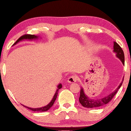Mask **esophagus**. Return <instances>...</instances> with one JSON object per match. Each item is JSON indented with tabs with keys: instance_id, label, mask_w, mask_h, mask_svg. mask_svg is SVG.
Wrapping results in <instances>:
<instances>
[{
	"instance_id": "esophagus-1",
	"label": "esophagus",
	"mask_w": 131,
	"mask_h": 131,
	"mask_svg": "<svg viewBox=\"0 0 131 131\" xmlns=\"http://www.w3.org/2000/svg\"><path fill=\"white\" fill-rule=\"evenodd\" d=\"M77 79H78L77 76H76L75 75H73V76H70V77L68 78V82L69 83H74L76 82Z\"/></svg>"
}]
</instances>
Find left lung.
Masks as SVG:
<instances>
[{
    "label": "left lung",
    "mask_w": 131,
    "mask_h": 131,
    "mask_svg": "<svg viewBox=\"0 0 131 131\" xmlns=\"http://www.w3.org/2000/svg\"><path fill=\"white\" fill-rule=\"evenodd\" d=\"M114 52H115L116 53V57L120 59L123 64H125V55H124V52L121 47L118 45L116 42H114ZM123 79L122 80V82L120 83L119 86L117 88V89L115 91H114V92L111 93V94H110L108 96L103 97L101 99H90L89 97H88L85 94L84 89L82 88H81V91H80V97L79 98V102L83 106L86 107L88 108H96V107H99L102 106L103 105H106L110 101H111V99H113V97L115 96V94H116L118 89L120 88V86H122V83H123Z\"/></svg>",
    "instance_id": "obj_1"
}]
</instances>
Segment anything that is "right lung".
<instances>
[{"label": "right lung", "mask_w": 131, "mask_h": 131, "mask_svg": "<svg viewBox=\"0 0 131 131\" xmlns=\"http://www.w3.org/2000/svg\"><path fill=\"white\" fill-rule=\"evenodd\" d=\"M38 36H35V35H30V34H25L24 35H23V36L20 37L16 41V43L14 44V45H16L17 43H18V42L20 41H22L23 40H34V39H38ZM57 91H56V93L55 95H54L53 99H52V101L50 103H49L48 105H47L46 106H43V107H41V108H29V107H28V106H25V105H22L23 106H24L25 107H26V108H28V109L31 110V111H35V112H43V111H46L47 110L50 109V108L53 106L54 102H55L56 99H57V97L58 96V91H59V90L60 89V88H62V85L61 84H59L57 86Z\"/></svg>", "instance_id": "add662e5"}]
</instances>
